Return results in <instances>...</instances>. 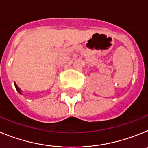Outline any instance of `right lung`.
Listing matches in <instances>:
<instances>
[{"mask_svg": "<svg viewBox=\"0 0 148 148\" xmlns=\"http://www.w3.org/2000/svg\"><path fill=\"white\" fill-rule=\"evenodd\" d=\"M14 84H15V88H16L17 91H18V92H19L20 94H21V89L18 87V85H17L16 84H15V83H14Z\"/></svg>", "mask_w": 148, "mask_h": 148, "instance_id": "obj_1", "label": "right lung"}]
</instances>
